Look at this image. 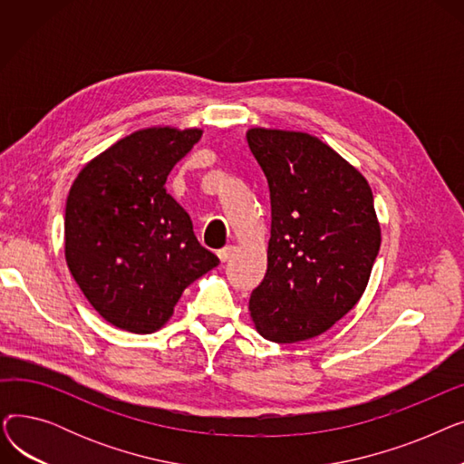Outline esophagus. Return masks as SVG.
<instances>
[{"instance_id":"1","label":"esophagus","mask_w":464,"mask_h":464,"mask_svg":"<svg viewBox=\"0 0 464 464\" xmlns=\"http://www.w3.org/2000/svg\"><path fill=\"white\" fill-rule=\"evenodd\" d=\"M231 252H233V246H226V248H222V250H218V257H219V261L226 263V261L229 259Z\"/></svg>"}]
</instances>
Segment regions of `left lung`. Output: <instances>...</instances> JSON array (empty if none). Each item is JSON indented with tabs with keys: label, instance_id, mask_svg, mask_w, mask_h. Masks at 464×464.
Wrapping results in <instances>:
<instances>
[{
	"label": "left lung",
	"instance_id": "1",
	"mask_svg": "<svg viewBox=\"0 0 464 464\" xmlns=\"http://www.w3.org/2000/svg\"><path fill=\"white\" fill-rule=\"evenodd\" d=\"M271 193L266 273L250 295L259 334L291 344L346 315L380 252L369 182L320 139L254 128L246 133Z\"/></svg>",
	"mask_w": 464,
	"mask_h": 464
}]
</instances>
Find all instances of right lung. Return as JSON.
Wrapping results in <instances>:
<instances>
[{"instance_id": "right-lung-1", "label": "right lung", "mask_w": 464, "mask_h": 464, "mask_svg": "<svg viewBox=\"0 0 464 464\" xmlns=\"http://www.w3.org/2000/svg\"><path fill=\"white\" fill-rule=\"evenodd\" d=\"M201 130L149 128L114 142L72 182L65 259L103 320L137 334L158 331L182 291L219 259L193 235L165 180Z\"/></svg>"}]
</instances>
